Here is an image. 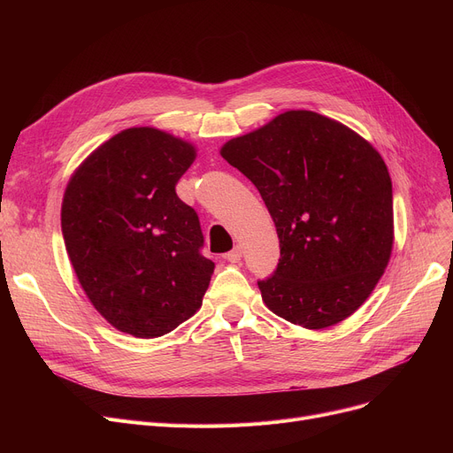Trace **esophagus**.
<instances>
[{
    "mask_svg": "<svg viewBox=\"0 0 453 453\" xmlns=\"http://www.w3.org/2000/svg\"><path fill=\"white\" fill-rule=\"evenodd\" d=\"M226 258L229 260V263H239V260L242 258V248H233L229 253H226Z\"/></svg>",
    "mask_w": 453,
    "mask_h": 453,
    "instance_id": "esophagus-1",
    "label": "esophagus"
}]
</instances>
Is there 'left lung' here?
<instances>
[{"label":"left lung","mask_w":453,"mask_h":453,"mask_svg":"<svg viewBox=\"0 0 453 453\" xmlns=\"http://www.w3.org/2000/svg\"><path fill=\"white\" fill-rule=\"evenodd\" d=\"M220 154L258 188L277 229V270L258 280L270 311L311 330L358 311L395 239L393 185L378 150L334 119L290 110Z\"/></svg>","instance_id":"left-lung-1"}]
</instances>
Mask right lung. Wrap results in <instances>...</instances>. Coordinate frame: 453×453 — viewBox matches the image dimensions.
I'll return each instance as SVG.
<instances>
[{
    "mask_svg": "<svg viewBox=\"0 0 453 453\" xmlns=\"http://www.w3.org/2000/svg\"><path fill=\"white\" fill-rule=\"evenodd\" d=\"M193 142L152 127L127 128L69 178L62 234L82 290L117 330L157 338L195 316L214 263L198 214L176 195Z\"/></svg>",
    "mask_w": 453,
    "mask_h": 453,
    "instance_id": "obj_1",
    "label": "right lung"
}]
</instances>
